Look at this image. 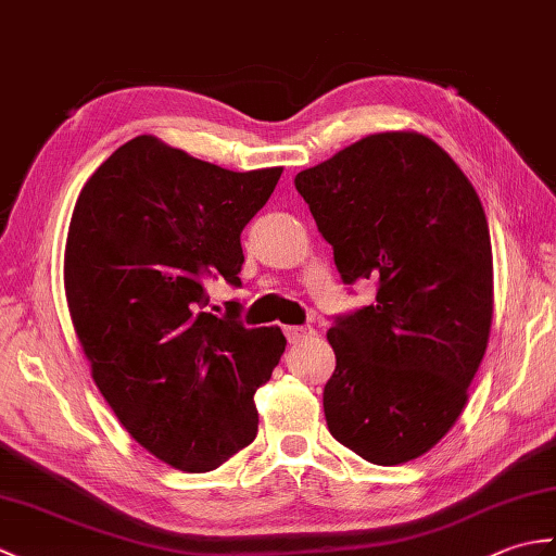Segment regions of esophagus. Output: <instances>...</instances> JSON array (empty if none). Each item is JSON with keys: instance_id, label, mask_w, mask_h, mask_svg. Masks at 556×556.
I'll use <instances>...</instances> for the list:
<instances>
[{"instance_id": "esophagus-1", "label": "esophagus", "mask_w": 556, "mask_h": 556, "mask_svg": "<svg viewBox=\"0 0 556 556\" xmlns=\"http://www.w3.org/2000/svg\"><path fill=\"white\" fill-rule=\"evenodd\" d=\"M285 334L289 339V344H303V341L315 339V329L313 327H287Z\"/></svg>"}]
</instances>
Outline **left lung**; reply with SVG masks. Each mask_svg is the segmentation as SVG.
Listing matches in <instances>:
<instances>
[{
    "label": "left lung",
    "mask_w": 556,
    "mask_h": 556,
    "mask_svg": "<svg viewBox=\"0 0 556 556\" xmlns=\"http://www.w3.org/2000/svg\"><path fill=\"white\" fill-rule=\"evenodd\" d=\"M293 184L344 285H377L372 305L337 315L327 332V428L370 464H406L452 430L485 356V210L456 162L413 131L363 138Z\"/></svg>",
    "instance_id": "1"
}]
</instances>
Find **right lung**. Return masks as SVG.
I'll return each instance as SVG.
<instances>
[{"instance_id":"right-lung-1","label":"right lung","mask_w":556,"mask_h":556,"mask_svg":"<svg viewBox=\"0 0 556 556\" xmlns=\"http://www.w3.org/2000/svg\"><path fill=\"white\" fill-rule=\"evenodd\" d=\"M281 167L229 172L138 136L104 160L71 215L64 287L92 380L138 444L207 473L257 434L253 394L287 339L215 315L210 281L239 289L241 231Z\"/></svg>"}]
</instances>
